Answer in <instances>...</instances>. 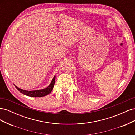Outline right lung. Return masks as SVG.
Wrapping results in <instances>:
<instances>
[{
    "instance_id": "obj_1",
    "label": "right lung",
    "mask_w": 135,
    "mask_h": 135,
    "mask_svg": "<svg viewBox=\"0 0 135 135\" xmlns=\"http://www.w3.org/2000/svg\"><path fill=\"white\" fill-rule=\"evenodd\" d=\"M55 76L53 78L52 82L50 84V85H49L48 87L46 88H44L43 89H40V90H36V91H25V90H23L22 89H20L18 88L17 87H16L15 85L16 88H17L18 90L24 95H25L26 96H31V97H42L46 96L48 95L49 93H51V91H52L53 88H54V86L55 85Z\"/></svg>"
}]
</instances>
